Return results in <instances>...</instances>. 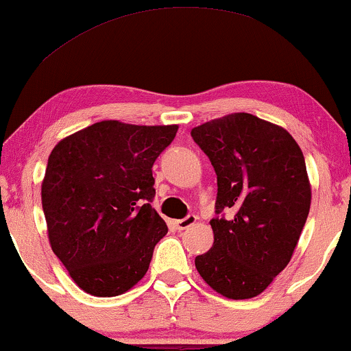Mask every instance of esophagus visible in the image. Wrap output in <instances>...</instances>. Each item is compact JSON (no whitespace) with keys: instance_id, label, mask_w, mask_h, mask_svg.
Instances as JSON below:
<instances>
[{"instance_id":"1","label":"esophagus","mask_w":351,"mask_h":351,"mask_svg":"<svg viewBox=\"0 0 351 351\" xmlns=\"http://www.w3.org/2000/svg\"><path fill=\"white\" fill-rule=\"evenodd\" d=\"M197 221V215H187L185 218H180V220H176V228L177 230H185L189 226H192Z\"/></svg>"}]
</instances>
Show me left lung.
I'll return each instance as SVG.
<instances>
[{
    "label": "left lung",
    "instance_id": "obj_1",
    "mask_svg": "<svg viewBox=\"0 0 351 351\" xmlns=\"http://www.w3.org/2000/svg\"><path fill=\"white\" fill-rule=\"evenodd\" d=\"M191 134L218 185L213 246L195 258L197 271L225 298H256L289 265L311 210L302 151L284 128L250 113L212 119Z\"/></svg>",
    "mask_w": 351,
    "mask_h": 351
}]
</instances>
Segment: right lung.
Masks as SVG:
<instances>
[{
    "label": "right lung",
    "mask_w": 351,
    "mask_h": 351,
    "mask_svg": "<svg viewBox=\"0 0 351 351\" xmlns=\"http://www.w3.org/2000/svg\"><path fill=\"white\" fill-rule=\"evenodd\" d=\"M177 125L95 123L53 147L40 189L51 248L86 294L113 298L147 273L167 225L151 207L152 164Z\"/></svg>",
    "instance_id": "obj_1"
}]
</instances>
